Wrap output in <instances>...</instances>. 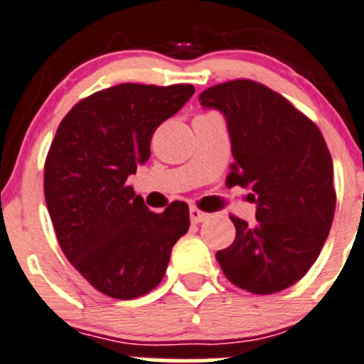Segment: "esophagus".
<instances>
[{
    "label": "esophagus",
    "instance_id": "34e87169",
    "mask_svg": "<svg viewBox=\"0 0 364 364\" xmlns=\"http://www.w3.org/2000/svg\"><path fill=\"white\" fill-rule=\"evenodd\" d=\"M208 218H209L208 213L200 211V209L196 208V205H190V220H192V223L205 222Z\"/></svg>",
    "mask_w": 364,
    "mask_h": 364
}]
</instances>
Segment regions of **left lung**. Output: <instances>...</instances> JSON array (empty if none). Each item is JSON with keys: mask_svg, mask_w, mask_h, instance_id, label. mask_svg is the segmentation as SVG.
<instances>
[{"mask_svg": "<svg viewBox=\"0 0 364 364\" xmlns=\"http://www.w3.org/2000/svg\"><path fill=\"white\" fill-rule=\"evenodd\" d=\"M199 100L225 116L234 156L227 185L250 188L257 204L253 223L230 216L236 240L216 260L236 287L284 291L314 266L335 216L324 137L287 98L255 80L216 84Z\"/></svg>", "mask_w": 364, "mask_h": 364, "instance_id": "8db88e82", "label": "left lung"}]
</instances>
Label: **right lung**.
<instances>
[{
	"label": "right lung",
	"instance_id": "right-lung-1",
	"mask_svg": "<svg viewBox=\"0 0 364 364\" xmlns=\"http://www.w3.org/2000/svg\"><path fill=\"white\" fill-rule=\"evenodd\" d=\"M193 93L192 84H117L77 102L58 127L46 204L61 250L102 294L134 299L153 291L188 230V205L149 211L127 179L148 161L156 128Z\"/></svg>",
	"mask_w": 364,
	"mask_h": 364
}]
</instances>
